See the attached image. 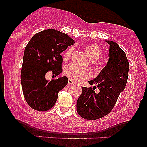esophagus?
I'll use <instances>...</instances> for the list:
<instances>
[{"instance_id": "esophagus-1", "label": "esophagus", "mask_w": 147, "mask_h": 147, "mask_svg": "<svg viewBox=\"0 0 147 147\" xmlns=\"http://www.w3.org/2000/svg\"><path fill=\"white\" fill-rule=\"evenodd\" d=\"M68 84H69V85H70V86L73 85V84H75V82H74L72 80V79H68Z\"/></svg>"}]
</instances>
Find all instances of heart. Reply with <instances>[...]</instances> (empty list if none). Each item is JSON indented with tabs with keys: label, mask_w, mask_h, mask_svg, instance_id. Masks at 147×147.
I'll return each instance as SVG.
<instances>
[{
	"label": "heart",
	"mask_w": 147,
	"mask_h": 147,
	"mask_svg": "<svg viewBox=\"0 0 147 147\" xmlns=\"http://www.w3.org/2000/svg\"><path fill=\"white\" fill-rule=\"evenodd\" d=\"M73 46H71L65 50L63 54L64 59L67 60L70 58L72 52H73ZM85 50L87 52L89 58L92 61L97 60L102 55V50L97 45L93 44V43L87 45L85 47ZM64 72L67 77H68L72 80L77 81V82L88 78L89 75H90V72L88 70L79 68L72 63L69 64L65 67Z\"/></svg>",
	"instance_id": "b5f03b06"
}]
</instances>
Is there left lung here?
<instances>
[{"instance_id": "left-lung-1", "label": "left lung", "mask_w": 147, "mask_h": 147, "mask_svg": "<svg viewBox=\"0 0 147 147\" xmlns=\"http://www.w3.org/2000/svg\"><path fill=\"white\" fill-rule=\"evenodd\" d=\"M106 41L110 45L109 61L99 75L89 82L91 85L97 84L99 92L95 93V88L83 87L77 101L78 114L88 120L102 118L112 111L128 79L129 63L125 52L115 42Z\"/></svg>"}]
</instances>
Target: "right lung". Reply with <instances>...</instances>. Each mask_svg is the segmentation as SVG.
<instances>
[{"mask_svg": "<svg viewBox=\"0 0 147 147\" xmlns=\"http://www.w3.org/2000/svg\"><path fill=\"white\" fill-rule=\"evenodd\" d=\"M75 41L66 34L56 30H45L35 34L25 48L21 72L23 95L32 109L46 111L52 109L58 98V93L68 82L66 77L51 81L45 75L51 71L61 73V53Z\"/></svg>", "mask_w": 147, "mask_h": 147, "instance_id": "right-lung-1", "label": "right lung"}]
</instances>
